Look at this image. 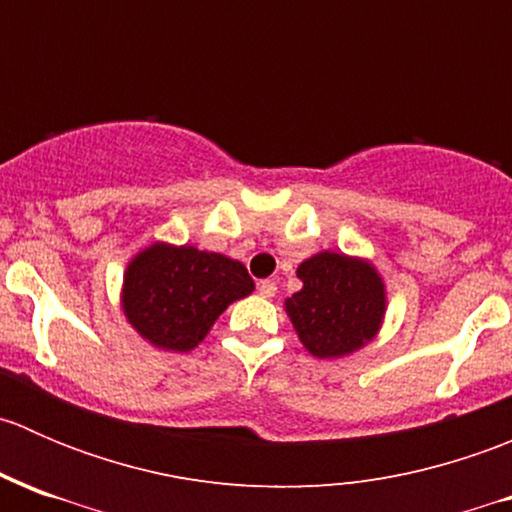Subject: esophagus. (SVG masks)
<instances>
[{
  "instance_id": "obj_1",
  "label": "esophagus",
  "mask_w": 512,
  "mask_h": 512,
  "mask_svg": "<svg viewBox=\"0 0 512 512\" xmlns=\"http://www.w3.org/2000/svg\"><path fill=\"white\" fill-rule=\"evenodd\" d=\"M257 292L262 294V297H275L277 292V285L272 280H262L260 285H257Z\"/></svg>"
}]
</instances>
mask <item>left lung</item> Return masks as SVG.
Here are the masks:
<instances>
[{"label":"left lung","mask_w":512,"mask_h":512,"mask_svg":"<svg viewBox=\"0 0 512 512\" xmlns=\"http://www.w3.org/2000/svg\"><path fill=\"white\" fill-rule=\"evenodd\" d=\"M304 282L287 299V314L299 339L319 359L364 347L384 317V285L371 265L337 252H319L302 262Z\"/></svg>","instance_id":"left-lung-1"}]
</instances>
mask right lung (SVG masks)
I'll list each match as a JSON object with an SVG mask.
<instances>
[{
	"label": "right lung",
	"instance_id": "add662e5",
	"mask_svg": "<svg viewBox=\"0 0 512 512\" xmlns=\"http://www.w3.org/2000/svg\"><path fill=\"white\" fill-rule=\"evenodd\" d=\"M252 289L255 282L242 262L188 245H151L128 265L123 309L151 344L190 352L227 304Z\"/></svg>",
	"mask_w": 512,
	"mask_h": 512
}]
</instances>
